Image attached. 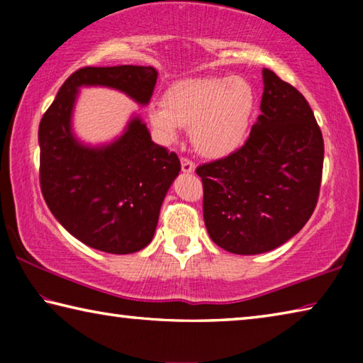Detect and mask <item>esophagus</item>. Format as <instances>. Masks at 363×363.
Wrapping results in <instances>:
<instances>
[{
	"mask_svg": "<svg viewBox=\"0 0 363 363\" xmlns=\"http://www.w3.org/2000/svg\"><path fill=\"white\" fill-rule=\"evenodd\" d=\"M181 168H182V173L192 174L195 171V163L189 158H181Z\"/></svg>",
	"mask_w": 363,
	"mask_h": 363,
	"instance_id": "esophagus-1",
	"label": "esophagus"
}]
</instances>
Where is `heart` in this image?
Listing matches in <instances>:
<instances>
[{"mask_svg": "<svg viewBox=\"0 0 363 363\" xmlns=\"http://www.w3.org/2000/svg\"><path fill=\"white\" fill-rule=\"evenodd\" d=\"M257 96L250 82L237 77L184 79L164 93L162 106L149 108V123L163 144L192 128L195 149L208 158H224L247 143Z\"/></svg>", "mask_w": 363, "mask_h": 363, "instance_id": "1", "label": "heart"}]
</instances>
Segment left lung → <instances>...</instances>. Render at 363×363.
Masks as SVG:
<instances>
[{"label":"left lung","mask_w":363,"mask_h":363,"mask_svg":"<svg viewBox=\"0 0 363 363\" xmlns=\"http://www.w3.org/2000/svg\"><path fill=\"white\" fill-rule=\"evenodd\" d=\"M261 115L232 155L201 164L203 219L211 240L235 255L266 253L290 240L315 210L323 138L304 96L262 70Z\"/></svg>","instance_id":"1"}]
</instances>
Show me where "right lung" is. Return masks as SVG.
<instances>
[{
  "instance_id": "1",
  "label": "right lung",
  "mask_w": 363,
  "mask_h": 363,
  "mask_svg": "<svg viewBox=\"0 0 363 363\" xmlns=\"http://www.w3.org/2000/svg\"><path fill=\"white\" fill-rule=\"evenodd\" d=\"M157 77L153 67H83L65 79L40 121V184L46 205L67 232L94 250L130 255L152 242L181 162L153 143L139 116L107 145L79 143L72 131L78 89L107 86L147 106Z\"/></svg>"
}]
</instances>
